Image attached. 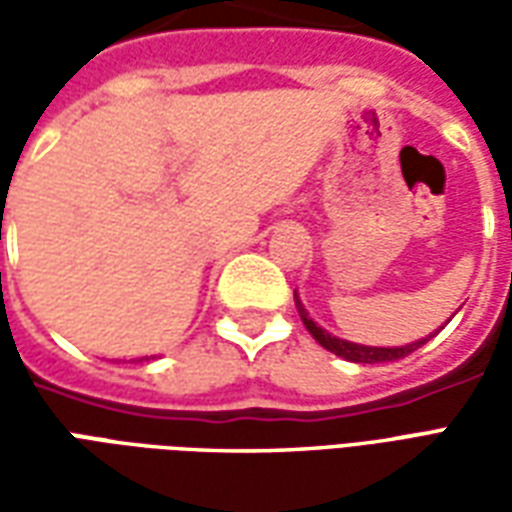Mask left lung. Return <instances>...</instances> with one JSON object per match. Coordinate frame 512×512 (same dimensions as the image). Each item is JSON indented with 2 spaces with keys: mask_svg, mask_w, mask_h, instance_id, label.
Returning <instances> with one entry per match:
<instances>
[{
  "mask_svg": "<svg viewBox=\"0 0 512 512\" xmlns=\"http://www.w3.org/2000/svg\"><path fill=\"white\" fill-rule=\"evenodd\" d=\"M293 299H296V310H299L301 321L307 326V332L318 340V343L326 348V351H332L340 359H348V362H356V365H378V362H395V359H403V356L414 354L419 345L428 343V337H422V340H414V343L406 345H362V343H351V340H343V337H334L332 332H326L323 326L312 321L310 312L304 310V304H301L299 293H293Z\"/></svg>",
  "mask_w": 512,
  "mask_h": 512,
  "instance_id": "1",
  "label": "left lung"
}]
</instances>
